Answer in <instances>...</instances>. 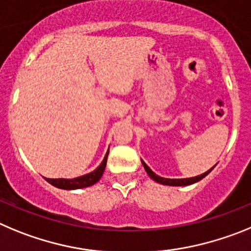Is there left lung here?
Masks as SVG:
<instances>
[{"label":"left lung","instance_id":"obj_1","mask_svg":"<svg viewBox=\"0 0 251 251\" xmlns=\"http://www.w3.org/2000/svg\"><path fill=\"white\" fill-rule=\"evenodd\" d=\"M141 162H142V165H144V168H145V171L148 173V175L150 176L153 181H156V182H159V184H162V185H169V186H186V185L195 184V182H198V181H200L201 179H204L205 176H206L210 171L215 168V166H213V168L210 169V170H207L206 173L201 174V175L195 176V177H187V179H166V177H161V176L156 175V174L153 173V171L151 170V169L149 168L148 165L142 161V160H141Z\"/></svg>","mask_w":251,"mask_h":251}]
</instances>
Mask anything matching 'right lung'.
I'll return each mask as SVG.
<instances>
[{"label": "right lung", "mask_w": 251, "mask_h": 251, "mask_svg": "<svg viewBox=\"0 0 251 251\" xmlns=\"http://www.w3.org/2000/svg\"><path fill=\"white\" fill-rule=\"evenodd\" d=\"M107 155L109 151L106 152L105 157H103L102 162L100 164L98 169H95L91 173L86 174V175L78 176L75 179H46L51 185L58 189H64V190H75V189H82V187H89L91 185L96 184L99 180L101 179L103 171L106 168V162H107Z\"/></svg>", "instance_id": "right-lung-1"}]
</instances>
